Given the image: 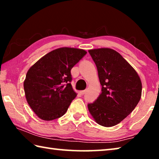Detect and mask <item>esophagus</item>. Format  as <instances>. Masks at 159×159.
<instances>
[{
	"instance_id": "esophagus-1",
	"label": "esophagus",
	"mask_w": 159,
	"mask_h": 159,
	"mask_svg": "<svg viewBox=\"0 0 159 159\" xmlns=\"http://www.w3.org/2000/svg\"><path fill=\"white\" fill-rule=\"evenodd\" d=\"M85 93H86V90H85L80 91V94H81V95H84V94H85Z\"/></svg>"
}]
</instances>
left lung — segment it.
<instances>
[{
  "label": "left lung",
  "mask_w": 159,
  "mask_h": 159,
  "mask_svg": "<svg viewBox=\"0 0 159 159\" xmlns=\"http://www.w3.org/2000/svg\"><path fill=\"white\" fill-rule=\"evenodd\" d=\"M98 69L102 93L88 104L95 121L104 127L117 125L140 100L142 82L135 70L110 48L88 50Z\"/></svg>",
  "instance_id": "obj_1"
}]
</instances>
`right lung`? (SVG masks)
I'll return each instance as SVG.
<instances>
[{"label":"right lung","mask_w":159,"mask_h":159,"mask_svg":"<svg viewBox=\"0 0 159 159\" xmlns=\"http://www.w3.org/2000/svg\"><path fill=\"white\" fill-rule=\"evenodd\" d=\"M86 53L77 48H58L29 69L24 89L29 105L40 118L52 120L66 112L77 95L71 84V70Z\"/></svg>","instance_id":"1"}]
</instances>
